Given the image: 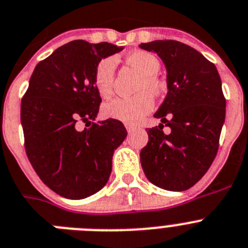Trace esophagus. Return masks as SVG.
Listing matches in <instances>:
<instances>
[{"instance_id":"esophagus-1","label":"esophagus","mask_w":248,"mask_h":248,"mask_svg":"<svg viewBox=\"0 0 248 248\" xmlns=\"http://www.w3.org/2000/svg\"><path fill=\"white\" fill-rule=\"evenodd\" d=\"M125 128H126V130H128V133H132L133 130L135 129V126L132 125V124H125Z\"/></svg>"}]
</instances>
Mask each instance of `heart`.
<instances>
[{
    "label": "heart",
    "instance_id": "1",
    "mask_svg": "<svg viewBox=\"0 0 248 248\" xmlns=\"http://www.w3.org/2000/svg\"><path fill=\"white\" fill-rule=\"evenodd\" d=\"M126 61L130 66L137 69L141 75L137 92L138 94L130 98H118L104 107V114L108 118L120 122L135 124L139 123L154 108V95H159L164 90V82L158 76L160 62L156 56L147 51H134L128 55ZM116 59L113 56L105 58L95 66L94 85L100 96L108 99L114 93V76H115Z\"/></svg>",
    "mask_w": 248,
    "mask_h": 248
}]
</instances>
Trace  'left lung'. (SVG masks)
<instances>
[{
  "label": "left lung",
  "mask_w": 248,
  "mask_h": 248,
  "mask_svg": "<svg viewBox=\"0 0 248 248\" xmlns=\"http://www.w3.org/2000/svg\"><path fill=\"white\" fill-rule=\"evenodd\" d=\"M140 47L166 65L168 93L154 116L171 128L169 133L162 132L164 124L148 129L141 167L156 187L186 190L206 174L218 150L226 116L221 78L215 63L179 41L156 40Z\"/></svg>",
  "instance_id": "left-lung-1"
}]
</instances>
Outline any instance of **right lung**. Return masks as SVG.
Segmentation results:
<instances>
[{"instance_id": "right-lung-1", "label": "right lung", "mask_w": 248, "mask_h": 248, "mask_svg": "<svg viewBox=\"0 0 248 248\" xmlns=\"http://www.w3.org/2000/svg\"><path fill=\"white\" fill-rule=\"evenodd\" d=\"M122 50L108 42L65 44L36 65L21 101L27 158L40 179L65 198L82 200L107 185L114 149L128 134L119 120L94 122L101 103L95 66ZM79 121L87 125L81 132Z\"/></svg>"}]
</instances>
